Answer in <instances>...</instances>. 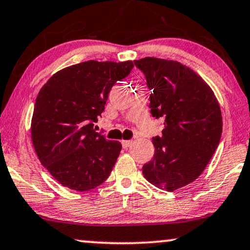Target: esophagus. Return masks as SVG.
<instances>
[{
  "label": "esophagus",
  "instance_id": "esophagus-1",
  "mask_svg": "<svg viewBox=\"0 0 250 250\" xmlns=\"http://www.w3.org/2000/svg\"><path fill=\"white\" fill-rule=\"evenodd\" d=\"M132 145V141H122V146L125 148L130 147Z\"/></svg>",
  "mask_w": 250,
  "mask_h": 250
}]
</instances>
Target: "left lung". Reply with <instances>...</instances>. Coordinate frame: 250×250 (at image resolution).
I'll use <instances>...</instances> for the list:
<instances>
[{"instance_id": "8db88e82", "label": "left lung", "mask_w": 250, "mask_h": 250, "mask_svg": "<svg viewBox=\"0 0 250 250\" xmlns=\"http://www.w3.org/2000/svg\"><path fill=\"white\" fill-rule=\"evenodd\" d=\"M134 63L153 91L151 114L164 120L163 135L152 138L154 156L143 166V175L156 187L174 191L202 174L219 145V104L201 76L180 62L144 58Z\"/></svg>"}]
</instances>
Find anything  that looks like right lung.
I'll return each instance as SVG.
<instances>
[{
  "mask_svg": "<svg viewBox=\"0 0 250 250\" xmlns=\"http://www.w3.org/2000/svg\"><path fill=\"white\" fill-rule=\"evenodd\" d=\"M134 68L131 61H86L62 69L38 93L31 136L40 163L62 186L77 191L108 178L122 145L93 129L110 88Z\"/></svg>",
  "mask_w": 250,
  "mask_h": 250,
  "instance_id": "obj_1",
  "label": "right lung"
}]
</instances>
